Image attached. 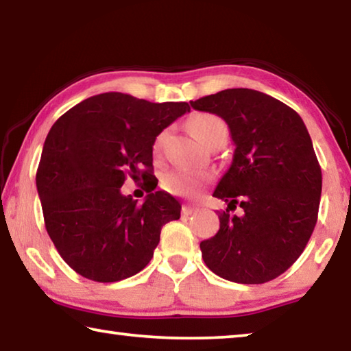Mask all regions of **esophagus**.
Here are the masks:
<instances>
[{
	"instance_id": "34e87169",
	"label": "esophagus",
	"mask_w": 351,
	"mask_h": 351,
	"mask_svg": "<svg viewBox=\"0 0 351 351\" xmlns=\"http://www.w3.org/2000/svg\"><path fill=\"white\" fill-rule=\"evenodd\" d=\"M195 210H197V207H195V206H190V204H184V206H182V209H181L182 215H186V217L192 215V213H193Z\"/></svg>"
}]
</instances>
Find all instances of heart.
<instances>
[{"instance_id": "b5f03b06", "label": "heart", "mask_w": 351, "mask_h": 351, "mask_svg": "<svg viewBox=\"0 0 351 351\" xmlns=\"http://www.w3.org/2000/svg\"><path fill=\"white\" fill-rule=\"evenodd\" d=\"M189 127L192 130V133L197 136V139L203 144L209 142L213 136L226 133V123L218 116L209 114V112H203V114L192 117ZM162 139L164 133L159 134L154 141V152L161 148ZM207 181H209V175L203 173V171L180 169L165 173L162 178V186L170 193L181 195V197H195Z\"/></svg>"}]
</instances>
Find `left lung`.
I'll return each mask as SVG.
<instances>
[{
    "label": "left lung",
    "mask_w": 351,
    "mask_h": 351,
    "mask_svg": "<svg viewBox=\"0 0 351 351\" xmlns=\"http://www.w3.org/2000/svg\"><path fill=\"white\" fill-rule=\"evenodd\" d=\"M224 119L235 144L213 192L241 215L218 213L219 230L201 241L207 268L235 283H265L304 252L317 221L322 171L302 117L268 94L232 88L190 102Z\"/></svg>",
    "instance_id": "1"
}]
</instances>
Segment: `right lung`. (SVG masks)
Segmentation results:
<instances>
[{
    "mask_svg": "<svg viewBox=\"0 0 351 351\" xmlns=\"http://www.w3.org/2000/svg\"><path fill=\"white\" fill-rule=\"evenodd\" d=\"M187 111L186 102L153 104L104 93L77 104L52 125L35 181L47 234L77 274L119 282L152 260L162 226L181 215L180 201L153 192V144ZM127 177L147 181L142 205L120 193Z\"/></svg>",
    "mask_w": 351,
    "mask_h": 351,
    "instance_id": "add662e5",
    "label": "right lung"
}]
</instances>
